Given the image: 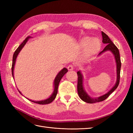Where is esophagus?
<instances>
[{"label":"esophagus","mask_w":133,"mask_h":133,"mask_svg":"<svg viewBox=\"0 0 133 133\" xmlns=\"http://www.w3.org/2000/svg\"><path fill=\"white\" fill-rule=\"evenodd\" d=\"M67 69L69 70H72L74 69V66H73L72 65H69V66L67 67Z\"/></svg>","instance_id":"34e87169"}]
</instances>
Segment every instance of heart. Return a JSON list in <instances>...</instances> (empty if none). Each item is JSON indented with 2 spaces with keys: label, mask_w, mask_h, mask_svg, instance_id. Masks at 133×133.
Listing matches in <instances>:
<instances>
[{
  "label": "heart",
  "mask_w": 133,
  "mask_h": 133,
  "mask_svg": "<svg viewBox=\"0 0 133 133\" xmlns=\"http://www.w3.org/2000/svg\"><path fill=\"white\" fill-rule=\"evenodd\" d=\"M80 47L83 50V54L85 56L91 55L98 50L100 47V41L97 38H92L85 36L81 39Z\"/></svg>",
  "instance_id": "1"
}]
</instances>
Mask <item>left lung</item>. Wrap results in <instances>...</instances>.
<instances>
[{"label":"left lung","mask_w":133,"mask_h":133,"mask_svg":"<svg viewBox=\"0 0 133 133\" xmlns=\"http://www.w3.org/2000/svg\"><path fill=\"white\" fill-rule=\"evenodd\" d=\"M102 42L104 44H107L106 46L104 47V49L101 52L99 53L97 56H101L103 53L107 51H110L112 52V54L114 56L115 63H116L117 66V81L115 82L114 86L110 89L109 91L106 92L103 95H101L100 97L97 98H92L88 95L87 92L85 91L83 87V76L82 74L81 71H78L77 72L78 74V85H77V90H78V94L79 97L83 101L85 102L86 103H94L96 102H99L103 101L105 100L107 98H108L109 96L113 92L114 90L117 88L118 84L119 83L120 79V71H121V58L119 55V52L118 50V48L116 46L112 43V42L110 40L105 33L102 31Z\"/></svg>","instance_id":"obj_1"}]
</instances>
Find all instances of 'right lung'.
<instances>
[{
    "label": "right lung",
    "instance_id": "1",
    "mask_svg": "<svg viewBox=\"0 0 133 133\" xmlns=\"http://www.w3.org/2000/svg\"><path fill=\"white\" fill-rule=\"evenodd\" d=\"M30 38H32L31 36H29V37H27L26 39H25V40L23 42H22V43L18 47V49L16 50L15 52H14V54L13 58H12V77H13L14 78V67H15V62H16V61L17 56H18L19 52H21V51L22 50V49H23V47L25 46V44H26L27 41H29ZM67 71H68V70H67V69L66 68H65V67H64V68H63L62 70H61V71L58 72V74L56 75V76L54 79V91H53V92L52 93V94L48 98L46 99L39 101H32V100L29 99H28L27 98H26L27 99H29V101L32 102H34L35 103H38V104H49L51 102H52L55 99V98H56V94H57V93H58V86H59V82H60V81L61 80V79L62 78V77H63L64 75L66 74V73ZM18 91L22 95L21 92L19 90H18Z\"/></svg>",
    "mask_w": 133,
    "mask_h": 133
}]
</instances>
